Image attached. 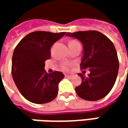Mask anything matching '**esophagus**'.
<instances>
[{"instance_id": "esophagus-1", "label": "esophagus", "mask_w": 128, "mask_h": 128, "mask_svg": "<svg viewBox=\"0 0 128 128\" xmlns=\"http://www.w3.org/2000/svg\"><path fill=\"white\" fill-rule=\"evenodd\" d=\"M65 78H71L72 75H70V74H65Z\"/></svg>"}]
</instances>
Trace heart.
Listing matches in <instances>:
<instances>
[{
    "label": "heart",
    "instance_id": "1",
    "mask_svg": "<svg viewBox=\"0 0 128 128\" xmlns=\"http://www.w3.org/2000/svg\"><path fill=\"white\" fill-rule=\"evenodd\" d=\"M77 42H78L77 40H70V42H69V46L73 45V44H75V43H77ZM61 67H62V69L64 70H69V67H70V65H69L68 63H66V62H62V63L61 64Z\"/></svg>",
    "mask_w": 128,
    "mask_h": 128
}]
</instances>
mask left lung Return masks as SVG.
Listing matches in <instances>:
<instances>
[{
	"label": "left lung",
	"instance_id": "1",
	"mask_svg": "<svg viewBox=\"0 0 128 128\" xmlns=\"http://www.w3.org/2000/svg\"><path fill=\"white\" fill-rule=\"evenodd\" d=\"M80 40L83 46L81 70L88 69V77L80 73L82 83L75 88L80 98L87 101H98L109 94L116 81L119 60L113 42L102 32L88 30L67 32Z\"/></svg>",
	"mask_w": 128,
	"mask_h": 128
}]
</instances>
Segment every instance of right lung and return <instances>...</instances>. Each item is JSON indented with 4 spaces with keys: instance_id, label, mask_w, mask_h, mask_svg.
Masks as SVG:
<instances>
[{
    "instance_id": "obj_1",
    "label": "right lung",
    "mask_w": 128,
    "mask_h": 128,
    "mask_svg": "<svg viewBox=\"0 0 128 128\" xmlns=\"http://www.w3.org/2000/svg\"><path fill=\"white\" fill-rule=\"evenodd\" d=\"M65 34L32 32L22 38L14 49L12 77L19 92L29 102L42 104L56 97L58 83L64 75L58 71L48 74L44 70L45 62L50 58L51 46Z\"/></svg>"
}]
</instances>
